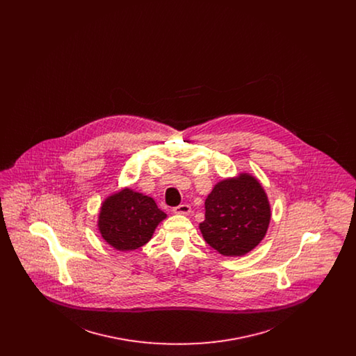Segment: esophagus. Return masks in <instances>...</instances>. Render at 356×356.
<instances>
[{"label": "esophagus", "mask_w": 356, "mask_h": 356, "mask_svg": "<svg viewBox=\"0 0 356 356\" xmlns=\"http://www.w3.org/2000/svg\"><path fill=\"white\" fill-rule=\"evenodd\" d=\"M173 213H179V215H188L191 212V205L189 204H180L177 207H175Z\"/></svg>", "instance_id": "34e87169"}]
</instances>
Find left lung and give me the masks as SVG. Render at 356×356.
Wrapping results in <instances>:
<instances>
[{"mask_svg":"<svg viewBox=\"0 0 356 356\" xmlns=\"http://www.w3.org/2000/svg\"><path fill=\"white\" fill-rule=\"evenodd\" d=\"M271 219L267 195L250 175L227 179L205 200L204 240L224 256H241L266 236Z\"/></svg>","mask_w":356,"mask_h":356,"instance_id":"obj_1","label":"left lung"}]
</instances>
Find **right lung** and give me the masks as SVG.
<instances>
[{
    "label": "right lung",
    "instance_id": "right-lung-1",
    "mask_svg": "<svg viewBox=\"0 0 356 356\" xmlns=\"http://www.w3.org/2000/svg\"><path fill=\"white\" fill-rule=\"evenodd\" d=\"M167 215L152 197L124 189L102 204V236L119 251H134L148 243L157 224Z\"/></svg>",
    "mask_w": 356,
    "mask_h": 356
}]
</instances>
